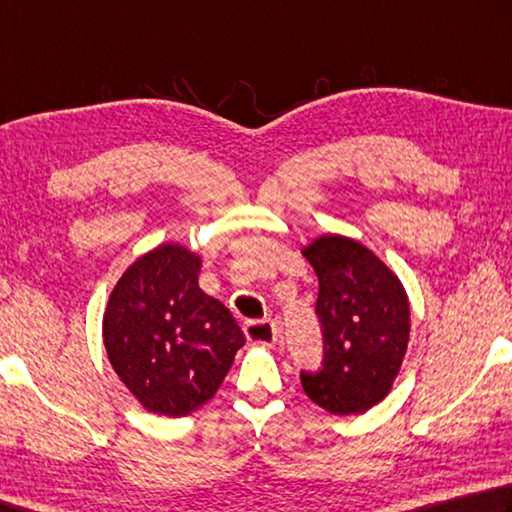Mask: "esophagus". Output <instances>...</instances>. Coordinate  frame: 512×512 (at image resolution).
Wrapping results in <instances>:
<instances>
[{"instance_id":"1","label":"esophagus","mask_w":512,"mask_h":512,"mask_svg":"<svg viewBox=\"0 0 512 512\" xmlns=\"http://www.w3.org/2000/svg\"><path fill=\"white\" fill-rule=\"evenodd\" d=\"M244 333L250 345H262V347H271L277 340V324L273 320H253L244 324Z\"/></svg>"}]
</instances>
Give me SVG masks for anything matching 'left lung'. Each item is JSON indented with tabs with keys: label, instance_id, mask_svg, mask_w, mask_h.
<instances>
[{
	"label": "left lung",
	"instance_id": "1",
	"mask_svg": "<svg viewBox=\"0 0 512 512\" xmlns=\"http://www.w3.org/2000/svg\"><path fill=\"white\" fill-rule=\"evenodd\" d=\"M320 282L324 365L302 371L306 396L336 416L362 414L392 392L410 342V300L398 275L374 250L345 235L302 248Z\"/></svg>",
	"mask_w": 512,
	"mask_h": 512
}]
</instances>
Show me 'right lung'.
I'll return each instance as SVG.
<instances>
[{
  "label": "right lung",
  "instance_id": "1",
  "mask_svg": "<svg viewBox=\"0 0 512 512\" xmlns=\"http://www.w3.org/2000/svg\"><path fill=\"white\" fill-rule=\"evenodd\" d=\"M201 257L161 244L120 275L102 315L111 367L147 412L181 418L217 394L244 347L224 304L201 291Z\"/></svg>",
  "mask_w": 512,
  "mask_h": 512
}]
</instances>
